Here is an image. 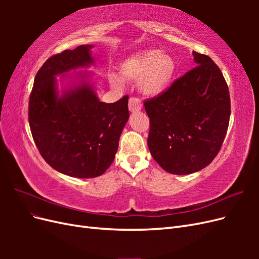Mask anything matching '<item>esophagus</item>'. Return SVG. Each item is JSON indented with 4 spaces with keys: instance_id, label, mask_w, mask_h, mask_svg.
<instances>
[{
    "instance_id": "1",
    "label": "esophagus",
    "mask_w": 259,
    "mask_h": 259,
    "mask_svg": "<svg viewBox=\"0 0 259 259\" xmlns=\"http://www.w3.org/2000/svg\"><path fill=\"white\" fill-rule=\"evenodd\" d=\"M128 109L131 112L139 111L142 109V104H140V100L136 97H131L128 100Z\"/></svg>"
}]
</instances>
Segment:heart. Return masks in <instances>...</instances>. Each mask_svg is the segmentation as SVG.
Segmentation results:
<instances>
[{
    "mask_svg": "<svg viewBox=\"0 0 259 259\" xmlns=\"http://www.w3.org/2000/svg\"><path fill=\"white\" fill-rule=\"evenodd\" d=\"M122 79L138 82V88L144 95L156 97L165 92L176 72V61L167 53L158 50L139 51L125 59L120 66ZM114 86L121 82L115 76L111 77Z\"/></svg>",
    "mask_w": 259,
    "mask_h": 259,
    "instance_id": "heart-1",
    "label": "heart"
}]
</instances>
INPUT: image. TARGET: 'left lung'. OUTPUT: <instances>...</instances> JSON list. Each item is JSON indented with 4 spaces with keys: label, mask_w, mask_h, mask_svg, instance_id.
I'll return each instance as SVG.
<instances>
[{
    "label": "left lung",
    "mask_w": 259,
    "mask_h": 259,
    "mask_svg": "<svg viewBox=\"0 0 259 259\" xmlns=\"http://www.w3.org/2000/svg\"><path fill=\"white\" fill-rule=\"evenodd\" d=\"M192 55L197 67L144 104L150 119L149 150L164 170L175 175L195 173L215 159L231 112L221 69L206 55Z\"/></svg>",
    "instance_id": "1"
}]
</instances>
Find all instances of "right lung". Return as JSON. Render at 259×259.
I'll use <instances>...</instances> for the list:
<instances>
[{
  "mask_svg": "<svg viewBox=\"0 0 259 259\" xmlns=\"http://www.w3.org/2000/svg\"><path fill=\"white\" fill-rule=\"evenodd\" d=\"M92 45L66 50L46 60L38 70L29 99V124L42 158L71 177L103 175L114 160L122 130L126 124L128 96L113 104L100 101L79 72V84L59 95L56 76L94 64Z\"/></svg>",
  "mask_w": 259,
  "mask_h": 259,
  "instance_id": "obj_1",
  "label": "right lung"
}]
</instances>
